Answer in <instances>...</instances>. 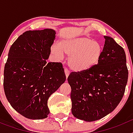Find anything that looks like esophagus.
Returning a JSON list of instances; mask_svg holds the SVG:
<instances>
[{"instance_id": "1", "label": "esophagus", "mask_w": 133, "mask_h": 133, "mask_svg": "<svg viewBox=\"0 0 133 133\" xmlns=\"http://www.w3.org/2000/svg\"><path fill=\"white\" fill-rule=\"evenodd\" d=\"M64 73H65L66 77V78H67L68 77H69V74H70V72H69V70H68L67 69H64Z\"/></svg>"}]
</instances>
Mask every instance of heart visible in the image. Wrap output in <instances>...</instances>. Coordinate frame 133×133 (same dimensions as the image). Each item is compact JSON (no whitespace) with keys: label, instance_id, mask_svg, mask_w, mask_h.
Masks as SVG:
<instances>
[{"label":"heart","instance_id":"obj_1","mask_svg":"<svg viewBox=\"0 0 133 133\" xmlns=\"http://www.w3.org/2000/svg\"><path fill=\"white\" fill-rule=\"evenodd\" d=\"M51 53L56 58L69 56V67L76 72H83L95 66L103 55V46L98 41L88 36H78L61 40L51 46Z\"/></svg>","mask_w":133,"mask_h":133}]
</instances>
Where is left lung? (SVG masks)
<instances>
[{"instance_id":"obj_1","label":"left lung","mask_w":133,"mask_h":133,"mask_svg":"<svg viewBox=\"0 0 133 133\" xmlns=\"http://www.w3.org/2000/svg\"><path fill=\"white\" fill-rule=\"evenodd\" d=\"M103 55L97 64L83 72H72L67 80L74 117L91 122L112 112L121 101L128 81L123 47L104 36Z\"/></svg>"}]
</instances>
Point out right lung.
<instances>
[{
  "instance_id": "add662e5",
  "label": "right lung",
  "mask_w": 133,
  "mask_h": 133,
  "mask_svg": "<svg viewBox=\"0 0 133 133\" xmlns=\"http://www.w3.org/2000/svg\"><path fill=\"white\" fill-rule=\"evenodd\" d=\"M56 32L28 30L12 44L4 70L6 97L16 111L29 119L48 117L50 96L66 81L63 64L47 63Z\"/></svg>"
}]
</instances>
